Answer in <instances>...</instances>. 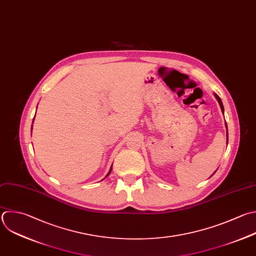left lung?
<instances>
[{"label":"left lung","mask_w":256,"mask_h":256,"mask_svg":"<svg viewBox=\"0 0 256 256\" xmlns=\"http://www.w3.org/2000/svg\"><path fill=\"white\" fill-rule=\"evenodd\" d=\"M214 95H215V98L217 99V101H218V103H219V105H220V108H221L222 112H224V108H223V104H222V102H221V99L219 98L218 95H216V94H214ZM225 125H226V123H225ZM226 128H227V125H226ZM227 142H228V133H227Z\"/></svg>","instance_id":"obj_1"}]
</instances>
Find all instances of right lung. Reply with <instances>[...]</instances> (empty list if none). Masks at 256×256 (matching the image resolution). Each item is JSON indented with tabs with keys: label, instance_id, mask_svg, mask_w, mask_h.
<instances>
[{
	"label": "right lung",
	"instance_id": "obj_1",
	"mask_svg": "<svg viewBox=\"0 0 256 256\" xmlns=\"http://www.w3.org/2000/svg\"><path fill=\"white\" fill-rule=\"evenodd\" d=\"M32 127H33V125H32ZM111 170H112V168H111V169H110V171H109V173H108V174H107V176H108V175H109V174H110V173H111ZM107 176H106V177H107Z\"/></svg>",
	"mask_w": 256,
	"mask_h": 256
}]
</instances>
